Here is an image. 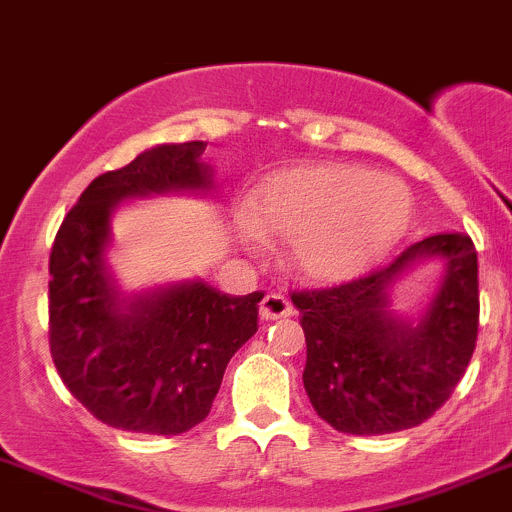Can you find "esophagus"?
Here are the masks:
<instances>
[{
  "label": "esophagus",
  "mask_w": 512,
  "mask_h": 512,
  "mask_svg": "<svg viewBox=\"0 0 512 512\" xmlns=\"http://www.w3.org/2000/svg\"><path fill=\"white\" fill-rule=\"evenodd\" d=\"M258 313H261L263 320L288 318V315H293V305H291V300L286 298V295L273 291V293L263 295L261 308H258Z\"/></svg>",
  "instance_id": "34e87169"
}]
</instances>
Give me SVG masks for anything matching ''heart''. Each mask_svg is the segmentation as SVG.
Masks as SVG:
<instances>
[{
    "label": "heart",
    "instance_id": "obj_1",
    "mask_svg": "<svg viewBox=\"0 0 512 512\" xmlns=\"http://www.w3.org/2000/svg\"><path fill=\"white\" fill-rule=\"evenodd\" d=\"M409 214L399 179L355 165H300L251 192L244 221L263 239L291 241L300 276L333 283L360 273L392 244Z\"/></svg>",
    "mask_w": 512,
    "mask_h": 512
}]
</instances>
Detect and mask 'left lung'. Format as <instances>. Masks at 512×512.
<instances>
[{
  "label": "left lung",
  "instance_id": "left-lung-1",
  "mask_svg": "<svg viewBox=\"0 0 512 512\" xmlns=\"http://www.w3.org/2000/svg\"><path fill=\"white\" fill-rule=\"evenodd\" d=\"M421 255H444L447 273L409 324L388 313L386 291ZM291 300L308 345L303 384L320 419L357 436L412 429L444 407L476 350V246L463 231L429 236L377 271Z\"/></svg>",
  "mask_w": 512,
  "mask_h": 512
}]
</instances>
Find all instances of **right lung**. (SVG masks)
<instances>
[{
  "instance_id": "right-lung-1",
  "label": "right lung",
  "mask_w": 512,
  "mask_h": 512,
  "mask_svg": "<svg viewBox=\"0 0 512 512\" xmlns=\"http://www.w3.org/2000/svg\"><path fill=\"white\" fill-rule=\"evenodd\" d=\"M207 142L160 145L100 175L66 214L49 258V345L68 392L98 421L133 434H184L212 412L226 365L258 330L263 293L202 281L120 298L103 251L125 197L209 189Z\"/></svg>"
}]
</instances>
